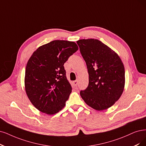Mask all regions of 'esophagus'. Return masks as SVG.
I'll return each mask as SVG.
<instances>
[{"label":"esophagus","instance_id":"obj_1","mask_svg":"<svg viewBox=\"0 0 146 146\" xmlns=\"http://www.w3.org/2000/svg\"><path fill=\"white\" fill-rule=\"evenodd\" d=\"M78 80H75V81H73V85H74V86H76V85H78Z\"/></svg>","mask_w":146,"mask_h":146}]
</instances>
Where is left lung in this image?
<instances>
[{
  "label": "left lung",
  "mask_w": 146,
  "mask_h": 146,
  "mask_svg": "<svg viewBox=\"0 0 146 146\" xmlns=\"http://www.w3.org/2000/svg\"><path fill=\"white\" fill-rule=\"evenodd\" d=\"M87 64L89 83L80 95L97 111L108 109L121 97L125 85V71L118 54L97 39L76 41Z\"/></svg>",
  "instance_id": "1"
}]
</instances>
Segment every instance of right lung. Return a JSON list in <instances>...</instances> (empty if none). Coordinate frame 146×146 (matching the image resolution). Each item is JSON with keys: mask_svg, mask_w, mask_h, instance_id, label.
<instances>
[{"mask_svg": "<svg viewBox=\"0 0 146 146\" xmlns=\"http://www.w3.org/2000/svg\"><path fill=\"white\" fill-rule=\"evenodd\" d=\"M78 50L73 41L53 40L32 53L26 67L25 88L38 110L53 115L64 108L72 90L64 64Z\"/></svg>", "mask_w": 146, "mask_h": 146, "instance_id": "1", "label": "right lung"}]
</instances>
